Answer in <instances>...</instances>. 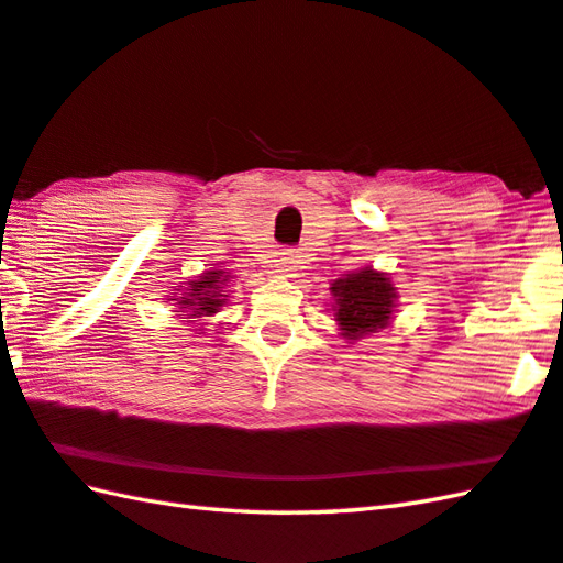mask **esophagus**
Segmentation results:
<instances>
[{"instance_id":"34e87169","label":"esophagus","mask_w":563,"mask_h":563,"mask_svg":"<svg viewBox=\"0 0 563 563\" xmlns=\"http://www.w3.org/2000/svg\"><path fill=\"white\" fill-rule=\"evenodd\" d=\"M275 268L285 275H295V271H300V253L292 249L280 251L278 258H275Z\"/></svg>"}]
</instances>
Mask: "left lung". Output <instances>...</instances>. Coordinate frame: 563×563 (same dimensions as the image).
<instances>
[{"mask_svg":"<svg viewBox=\"0 0 563 563\" xmlns=\"http://www.w3.org/2000/svg\"><path fill=\"white\" fill-rule=\"evenodd\" d=\"M332 292L336 297L334 317L341 332L349 339H358L368 332H376V329L388 327L395 297H398L390 278L371 268L339 278Z\"/></svg>","mask_w":563,"mask_h":563,"instance_id":"8db88e82","label":"left lung"}]
</instances>
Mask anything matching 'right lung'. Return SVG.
<instances>
[{
	"label": "right lung",
	"instance_id": "right-lung-1",
	"mask_svg": "<svg viewBox=\"0 0 563 563\" xmlns=\"http://www.w3.org/2000/svg\"><path fill=\"white\" fill-rule=\"evenodd\" d=\"M224 283H227L224 271H209L200 275V280H192L187 285V292L178 302V305H185V310H192V314H187L185 319L214 314L219 307L224 305V297H227L222 295Z\"/></svg>",
	"mask_w": 563,
	"mask_h": 563
}]
</instances>
